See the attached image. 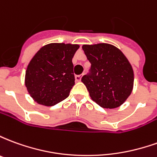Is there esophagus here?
<instances>
[{"mask_svg":"<svg viewBox=\"0 0 157 157\" xmlns=\"http://www.w3.org/2000/svg\"><path fill=\"white\" fill-rule=\"evenodd\" d=\"M82 75H75V81L76 82H81V80H82Z\"/></svg>","mask_w":157,"mask_h":157,"instance_id":"esophagus-1","label":"esophagus"}]
</instances>
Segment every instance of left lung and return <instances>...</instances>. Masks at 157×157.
Here are the masks:
<instances>
[{
  "label": "left lung",
  "instance_id": "8db88e82",
  "mask_svg": "<svg viewBox=\"0 0 157 157\" xmlns=\"http://www.w3.org/2000/svg\"><path fill=\"white\" fill-rule=\"evenodd\" d=\"M91 68L82 82L90 97L104 109L122 105L131 94L134 72L131 65L118 48L109 44L83 45Z\"/></svg>",
  "mask_w": 157,
  "mask_h": 157
}]
</instances>
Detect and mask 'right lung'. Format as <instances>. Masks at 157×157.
Listing matches in <instances>:
<instances>
[{
    "mask_svg": "<svg viewBox=\"0 0 157 157\" xmlns=\"http://www.w3.org/2000/svg\"><path fill=\"white\" fill-rule=\"evenodd\" d=\"M77 44H49L36 53L28 65L25 85L34 101L54 106L65 100L75 85L72 58Z\"/></svg>",
    "mask_w": 157,
    "mask_h": 157,
    "instance_id": "add662e5",
    "label": "right lung"
}]
</instances>
